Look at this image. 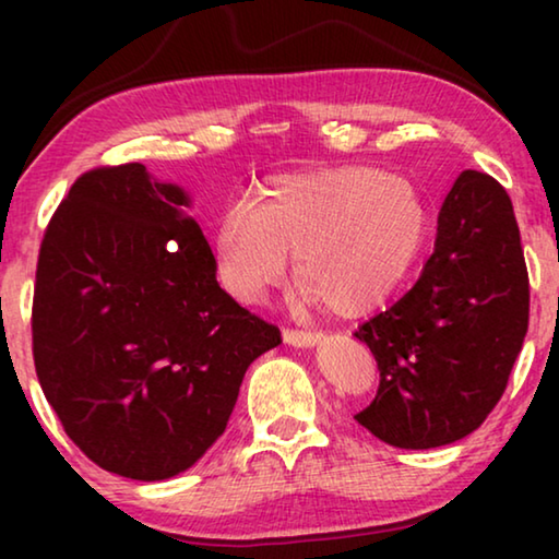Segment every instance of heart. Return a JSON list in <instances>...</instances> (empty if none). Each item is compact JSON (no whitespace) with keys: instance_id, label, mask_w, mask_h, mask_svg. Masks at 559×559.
Segmentation results:
<instances>
[{"instance_id":"b5f03b06","label":"heart","mask_w":559,"mask_h":559,"mask_svg":"<svg viewBox=\"0 0 559 559\" xmlns=\"http://www.w3.org/2000/svg\"><path fill=\"white\" fill-rule=\"evenodd\" d=\"M380 251H386V246L377 229L357 219H340L302 251L298 281L308 293L328 300L330 306H340V288H343V281L353 266L355 278L365 286H374V283L386 278L390 266L384 259L377 257ZM293 308L308 313L313 302L302 293H296Z\"/></svg>"}]
</instances>
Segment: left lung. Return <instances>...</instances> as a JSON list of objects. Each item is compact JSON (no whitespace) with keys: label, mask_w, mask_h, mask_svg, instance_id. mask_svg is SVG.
<instances>
[{"label":"left lung","mask_w":559,"mask_h":559,"mask_svg":"<svg viewBox=\"0 0 559 559\" xmlns=\"http://www.w3.org/2000/svg\"><path fill=\"white\" fill-rule=\"evenodd\" d=\"M194 197L145 165L79 177L46 226L32 335L46 400L100 468L165 480L222 437L278 328L216 283Z\"/></svg>","instance_id":"left-lung-1"}]
</instances>
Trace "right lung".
<instances>
[{"label":"right lung","instance_id":"1","mask_svg":"<svg viewBox=\"0 0 559 559\" xmlns=\"http://www.w3.org/2000/svg\"><path fill=\"white\" fill-rule=\"evenodd\" d=\"M530 288L513 204L463 169L441 204L414 288L357 328L380 390L357 421L396 449H437L476 431L506 392L527 333Z\"/></svg>","mask_w":559,"mask_h":559}]
</instances>
